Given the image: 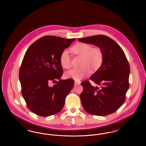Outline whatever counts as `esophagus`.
Masks as SVG:
<instances>
[{"mask_svg": "<svg viewBox=\"0 0 146 146\" xmlns=\"http://www.w3.org/2000/svg\"><path fill=\"white\" fill-rule=\"evenodd\" d=\"M80 84V83L79 82H74V85L75 86H76V85H79Z\"/></svg>", "mask_w": 146, "mask_h": 146, "instance_id": "esophagus-1", "label": "esophagus"}]
</instances>
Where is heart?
I'll return each mask as SVG.
<instances>
[{
	"mask_svg": "<svg viewBox=\"0 0 146 146\" xmlns=\"http://www.w3.org/2000/svg\"><path fill=\"white\" fill-rule=\"evenodd\" d=\"M73 51L78 55L83 57L81 63L82 68L72 69L66 72L65 76L79 82L84 78L88 76L91 72H95L100 68L103 61V54L101 50L97 48H92L88 44L79 42L73 48ZM60 61L64 68L68 69L71 66V57L70 51L65 49L60 55Z\"/></svg>",
	"mask_w": 146,
	"mask_h": 146,
	"instance_id": "1",
	"label": "heart"
}]
</instances>
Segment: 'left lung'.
<instances>
[{"label": "left lung", "instance_id": "1", "mask_svg": "<svg viewBox=\"0 0 146 146\" xmlns=\"http://www.w3.org/2000/svg\"><path fill=\"white\" fill-rule=\"evenodd\" d=\"M78 41L97 46L103 54L101 67L89 78L100 87H94L88 81L81 83L84 109L98 116L111 114L123 104L129 87L130 66L125 54L116 42L104 35L79 38Z\"/></svg>", "mask_w": 146, "mask_h": 146}]
</instances>
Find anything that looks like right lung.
Returning <instances> with one entry per match:
<instances>
[{"instance_id": "add662e5", "label": "right lung", "mask_w": 146, "mask_h": 146, "mask_svg": "<svg viewBox=\"0 0 146 146\" xmlns=\"http://www.w3.org/2000/svg\"><path fill=\"white\" fill-rule=\"evenodd\" d=\"M76 39L44 36L26 52L19 72L21 92L29 110L35 114L48 117L62 110L74 82L60 79L63 70L60 57ZM54 81L56 84L50 87L49 83Z\"/></svg>"}]
</instances>
